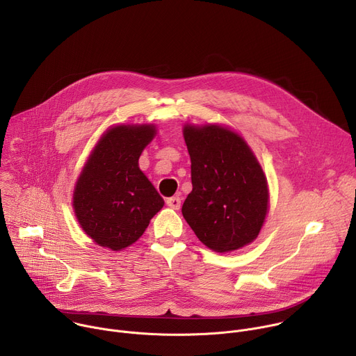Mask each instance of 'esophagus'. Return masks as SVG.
I'll use <instances>...</instances> for the list:
<instances>
[{
  "label": "esophagus",
  "instance_id": "esophagus-1",
  "mask_svg": "<svg viewBox=\"0 0 356 356\" xmlns=\"http://www.w3.org/2000/svg\"><path fill=\"white\" fill-rule=\"evenodd\" d=\"M166 204L173 210H179L180 204H181V198L180 197H170V198L166 200Z\"/></svg>",
  "mask_w": 356,
  "mask_h": 356
}]
</instances>
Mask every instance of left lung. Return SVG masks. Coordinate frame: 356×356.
Wrapping results in <instances>:
<instances>
[{
    "instance_id": "1",
    "label": "left lung",
    "mask_w": 356,
    "mask_h": 356,
    "mask_svg": "<svg viewBox=\"0 0 356 356\" xmlns=\"http://www.w3.org/2000/svg\"><path fill=\"white\" fill-rule=\"evenodd\" d=\"M193 190L181 213L197 238L217 252L255 239L268 211V181L249 146L217 125L184 127Z\"/></svg>"
}]
</instances>
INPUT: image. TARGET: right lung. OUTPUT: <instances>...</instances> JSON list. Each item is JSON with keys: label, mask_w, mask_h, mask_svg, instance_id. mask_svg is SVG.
Listing matches in <instances>:
<instances>
[{"label": "right lung", "mask_w": 356, "mask_h": 356, "mask_svg": "<svg viewBox=\"0 0 356 356\" xmlns=\"http://www.w3.org/2000/svg\"><path fill=\"white\" fill-rule=\"evenodd\" d=\"M155 134L152 125L111 128L77 180L74 213L84 232L101 246L121 250L132 245L165 204L138 166Z\"/></svg>", "instance_id": "right-lung-1"}]
</instances>
